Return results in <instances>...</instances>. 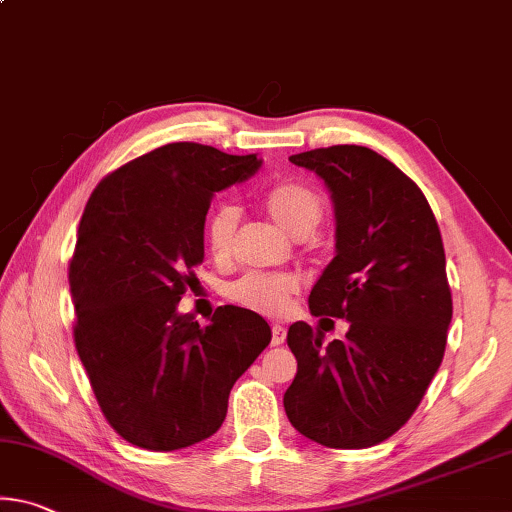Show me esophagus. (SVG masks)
<instances>
[{"instance_id":"esophagus-1","label":"esophagus","mask_w":512,"mask_h":512,"mask_svg":"<svg viewBox=\"0 0 512 512\" xmlns=\"http://www.w3.org/2000/svg\"><path fill=\"white\" fill-rule=\"evenodd\" d=\"M271 332H273V337H271V344H273V346L285 344V339H287V328H285V326H280V323H275V326L271 328Z\"/></svg>"}]
</instances>
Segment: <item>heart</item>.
I'll use <instances>...</instances> for the list:
<instances>
[{"label":"heart","instance_id":"obj_1","mask_svg":"<svg viewBox=\"0 0 512 512\" xmlns=\"http://www.w3.org/2000/svg\"><path fill=\"white\" fill-rule=\"evenodd\" d=\"M262 205L282 230L294 239H305L316 230L323 218V200L310 184L287 180L278 182L264 193ZM239 212L232 205H218L205 218V243L209 253L225 259L232 250ZM298 291V278L291 273H246L227 287L234 303L253 312L282 314L289 298Z\"/></svg>","mask_w":512,"mask_h":512}]
</instances>
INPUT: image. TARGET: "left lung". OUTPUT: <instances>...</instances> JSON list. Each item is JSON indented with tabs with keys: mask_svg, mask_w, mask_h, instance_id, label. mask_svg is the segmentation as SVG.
I'll list each match as a JSON object with an SVG mask.
<instances>
[{
	"mask_svg": "<svg viewBox=\"0 0 512 512\" xmlns=\"http://www.w3.org/2000/svg\"><path fill=\"white\" fill-rule=\"evenodd\" d=\"M289 161L326 182L337 221L310 312L348 332L323 346L321 330L291 323L285 412L307 440L367 449L412 417L442 364L453 314L442 234L419 186L378 152L332 145Z\"/></svg>",
	"mask_w": 512,
	"mask_h": 512,
	"instance_id": "left-lung-1",
	"label": "left lung"
}]
</instances>
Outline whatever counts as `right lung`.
Returning <instances> with one entry per match:
<instances>
[{
    "mask_svg": "<svg viewBox=\"0 0 512 512\" xmlns=\"http://www.w3.org/2000/svg\"><path fill=\"white\" fill-rule=\"evenodd\" d=\"M259 166L255 154L168 143L113 170L86 202L70 259L75 346L129 444L175 451L214 435L232 385L271 342L246 307H218L207 326L177 312L198 282L214 193Z\"/></svg>",
    "mask_w": 512,
    "mask_h": 512,
    "instance_id": "right-lung-1",
    "label": "right lung"
}]
</instances>
